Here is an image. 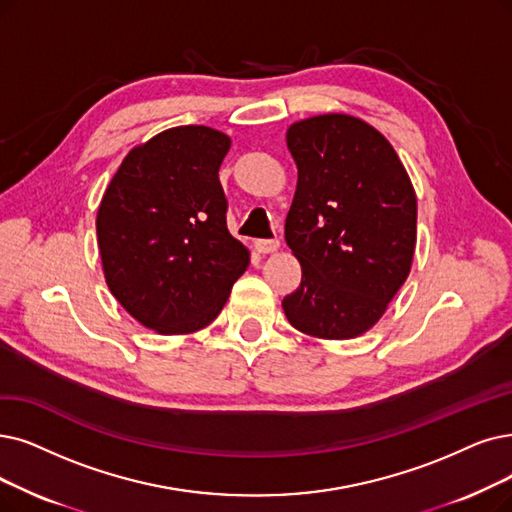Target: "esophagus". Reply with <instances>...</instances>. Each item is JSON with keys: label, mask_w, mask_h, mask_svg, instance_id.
<instances>
[{"label": "esophagus", "mask_w": 512, "mask_h": 512, "mask_svg": "<svg viewBox=\"0 0 512 512\" xmlns=\"http://www.w3.org/2000/svg\"><path fill=\"white\" fill-rule=\"evenodd\" d=\"M254 245L260 254H271L279 250V239H258Z\"/></svg>", "instance_id": "34e87169"}]
</instances>
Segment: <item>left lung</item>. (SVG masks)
Instances as JSON below:
<instances>
[{
    "mask_svg": "<svg viewBox=\"0 0 512 512\" xmlns=\"http://www.w3.org/2000/svg\"><path fill=\"white\" fill-rule=\"evenodd\" d=\"M298 185L285 241L302 281L283 298L296 330L355 338L384 315L412 269L416 193L395 149L365 121L327 113L288 130Z\"/></svg>",
    "mask_w": 512,
    "mask_h": 512,
    "instance_id": "obj_1",
    "label": "left lung"
}]
</instances>
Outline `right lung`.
I'll return each mask as SVG.
<instances>
[{
  "instance_id": "obj_1",
  "label": "right lung",
  "mask_w": 512,
  "mask_h": 512,
  "mask_svg": "<svg viewBox=\"0 0 512 512\" xmlns=\"http://www.w3.org/2000/svg\"><path fill=\"white\" fill-rule=\"evenodd\" d=\"M229 147L227 134L206 126L166 130L126 155L102 195V271L117 302L149 330L206 327L248 269L218 180Z\"/></svg>"
}]
</instances>
